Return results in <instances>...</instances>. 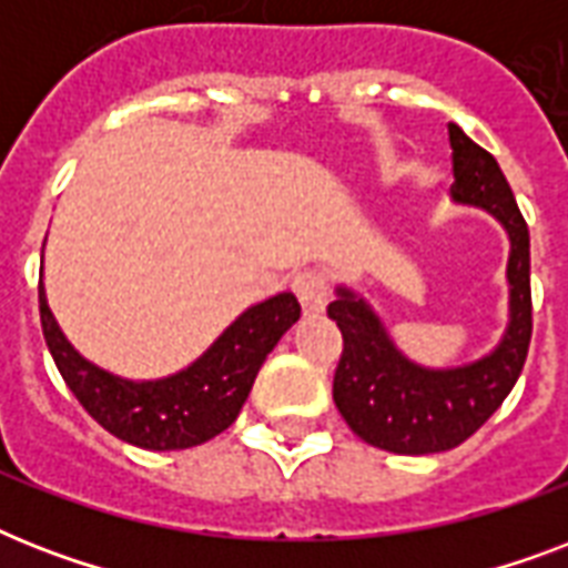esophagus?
Masks as SVG:
<instances>
[{
  "label": "esophagus",
  "instance_id": "obj_1",
  "mask_svg": "<svg viewBox=\"0 0 568 568\" xmlns=\"http://www.w3.org/2000/svg\"><path fill=\"white\" fill-rule=\"evenodd\" d=\"M292 288L306 315H321L324 312L329 301V280L321 271H303V274H297Z\"/></svg>",
  "mask_w": 568,
  "mask_h": 568
}]
</instances>
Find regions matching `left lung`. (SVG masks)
I'll return each instance as SVG.
<instances>
[{"label":"left lung","instance_id":"8db88e82","mask_svg":"<svg viewBox=\"0 0 568 568\" xmlns=\"http://www.w3.org/2000/svg\"><path fill=\"white\" fill-rule=\"evenodd\" d=\"M448 135L454 150V200L495 214L510 235V327L501 345L471 365L430 372L397 354L363 297L338 288V297L327 306L345 342L333 377L338 413L374 448L413 457L457 448L489 422L516 386L534 333L528 223L495 155L454 123Z\"/></svg>","mask_w":568,"mask_h":568}]
</instances>
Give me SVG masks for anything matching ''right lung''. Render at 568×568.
Masks as SVG:
<instances>
[{"label":"right lung","mask_w":568,"mask_h":568,"mask_svg":"<svg viewBox=\"0 0 568 568\" xmlns=\"http://www.w3.org/2000/svg\"><path fill=\"white\" fill-rule=\"evenodd\" d=\"M38 297L49 354L75 400L111 436L146 450L194 448L226 430L239 418L265 356L301 318L297 297L276 294L244 312L191 368L155 383H132L75 354L49 312L43 285Z\"/></svg>","instance_id":"1"}]
</instances>
